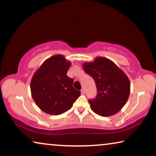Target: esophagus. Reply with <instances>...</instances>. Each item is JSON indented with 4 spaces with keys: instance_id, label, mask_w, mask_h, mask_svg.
I'll return each instance as SVG.
<instances>
[{
    "instance_id": "34e87169",
    "label": "esophagus",
    "mask_w": 156,
    "mask_h": 156,
    "mask_svg": "<svg viewBox=\"0 0 156 156\" xmlns=\"http://www.w3.org/2000/svg\"><path fill=\"white\" fill-rule=\"evenodd\" d=\"M81 92H82V94H84L86 91H85V89H84V88H83V89H81Z\"/></svg>"
}]
</instances>
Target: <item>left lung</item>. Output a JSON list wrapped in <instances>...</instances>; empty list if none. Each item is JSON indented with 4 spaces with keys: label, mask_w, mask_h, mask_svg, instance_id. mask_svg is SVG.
<instances>
[{
    "label": "left lung",
    "mask_w": 156,
    "mask_h": 156,
    "mask_svg": "<svg viewBox=\"0 0 156 156\" xmlns=\"http://www.w3.org/2000/svg\"><path fill=\"white\" fill-rule=\"evenodd\" d=\"M83 68L94 79L97 89L95 99L89 100L91 110L101 116L118 113L130 94L131 83L126 74L112 60L102 57L85 62Z\"/></svg>",
    "instance_id": "left-lung-1"
}]
</instances>
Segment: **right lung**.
Masks as SVG:
<instances>
[{
  "label": "right lung",
  "instance_id": "right-lung-1",
  "mask_svg": "<svg viewBox=\"0 0 156 156\" xmlns=\"http://www.w3.org/2000/svg\"><path fill=\"white\" fill-rule=\"evenodd\" d=\"M71 62L62 55H55L42 63L30 82L32 97L42 112L59 115L69 110L80 96L67 76Z\"/></svg>",
  "mask_w": 156,
  "mask_h": 156
}]
</instances>
